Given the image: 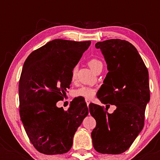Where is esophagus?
<instances>
[{
  "instance_id": "esophagus-1",
  "label": "esophagus",
  "mask_w": 160,
  "mask_h": 160,
  "mask_svg": "<svg viewBox=\"0 0 160 160\" xmlns=\"http://www.w3.org/2000/svg\"><path fill=\"white\" fill-rule=\"evenodd\" d=\"M85 101H86V102H87V106H89V104L90 103V101H89V100H87V99L85 100Z\"/></svg>"
}]
</instances>
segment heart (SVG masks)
<instances>
[{"label": "heart", "instance_id": "1", "mask_svg": "<svg viewBox=\"0 0 160 160\" xmlns=\"http://www.w3.org/2000/svg\"><path fill=\"white\" fill-rule=\"evenodd\" d=\"M89 66L94 71L97 72L98 70L102 67V63L99 59L98 58H91L88 61ZM77 66H75L72 70L71 72V81L74 82L76 79V76H77ZM96 90L95 88L90 87L82 86L79 88L76 89L73 92L74 97H82L86 98V99H91L95 95Z\"/></svg>", "mask_w": 160, "mask_h": 160}]
</instances>
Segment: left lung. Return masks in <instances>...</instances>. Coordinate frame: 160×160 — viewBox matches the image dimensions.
Returning <instances> with one entry per match:
<instances>
[{"mask_svg":"<svg viewBox=\"0 0 160 160\" xmlns=\"http://www.w3.org/2000/svg\"><path fill=\"white\" fill-rule=\"evenodd\" d=\"M95 47L101 49L108 70L97 97L117 109L108 113L107 108L89 104V112L96 120L91 134L93 146L101 154H122L143 128L150 100L148 69L136 48L125 40L109 39Z\"/></svg>","mask_w":160,"mask_h":160,"instance_id":"left-lung-1","label":"left lung"}]
</instances>
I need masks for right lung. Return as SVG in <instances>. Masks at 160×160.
<instances>
[{
  "instance_id": "obj_1",
  "label": "right lung",
  "mask_w": 160,
  "mask_h": 160,
  "mask_svg": "<svg viewBox=\"0 0 160 160\" xmlns=\"http://www.w3.org/2000/svg\"><path fill=\"white\" fill-rule=\"evenodd\" d=\"M91 41L55 39L30 54L19 83V115L30 142L44 154H61L71 148L77 128L88 115L76 98L68 111L56 106L71 83V72Z\"/></svg>"
}]
</instances>
